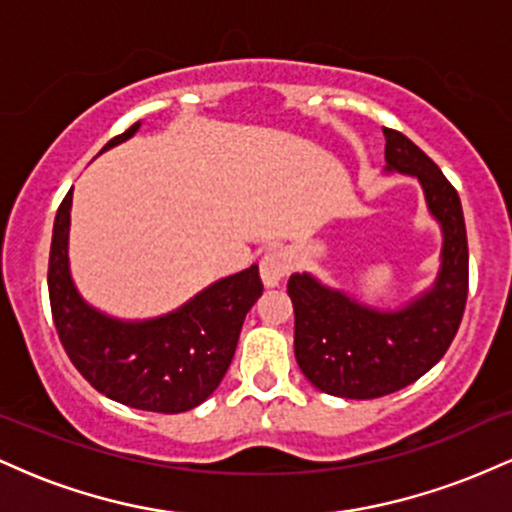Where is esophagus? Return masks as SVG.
<instances>
[{"label":"esophagus","instance_id":"34e87169","mask_svg":"<svg viewBox=\"0 0 512 512\" xmlns=\"http://www.w3.org/2000/svg\"><path fill=\"white\" fill-rule=\"evenodd\" d=\"M291 269V255L286 250H267L260 260V276H262V284L267 289H274L284 281V276L289 274Z\"/></svg>","mask_w":512,"mask_h":512}]
</instances>
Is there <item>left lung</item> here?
<instances>
[{
    "mask_svg": "<svg viewBox=\"0 0 512 512\" xmlns=\"http://www.w3.org/2000/svg\"><path fill=\"white\" fill-rule=\"evenodd\" d=\"M385 134V173L416 178L440 226V267L433 284L402 308H373L315 274H291L296 313L293 349L317 390L344 399H375L402 390L443 358L467 303L469 252L462 204L436 163L395 129Z\"/></svg>",
    "mask_w": 512,
    "mask_h": 512,
    "instance_id": "8db88e82",
    "label": "left lung"
}]
</instances>
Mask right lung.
<instances>
[{
    "label": "right lung",
    "instance_id": "add662e5",
    "mask_svg": "<svg viewBox=\"0 0 512 512\" xmlns=\"http://www.w3.org/2000/svg\"><path fill=\"white\" fill-rule=\"evenodd\" d=\"M134 122L103 151L139 132ZM101 151V154H103ZM72 190L55 216L48 289L60 342L81 375L132 409L180 414L199 407L231 366L245 315L262 296L257 264L209 284L180 308L146 320L113 317L81 296L69 267Z\"/></svg>",
    "mask_w": 512,
    "mask_h": 512
}]
</instances>
